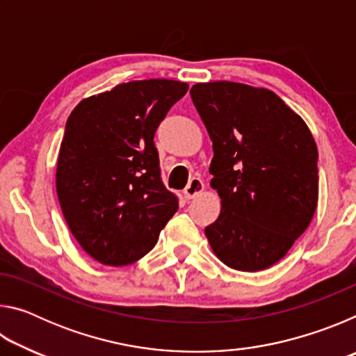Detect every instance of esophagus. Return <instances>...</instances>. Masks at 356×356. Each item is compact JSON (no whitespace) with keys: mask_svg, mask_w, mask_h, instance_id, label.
Instances as JSON below:
<instances>
[{"mask_svg":"<svg viewBox=\"0 0 356 356\" xmlns=\"http://www.w3.org/2000/svg\"><path fill=\"white\" fill-rule=\"evenodd\" d=\"M204 191V182L200 179V177H193L188 185H186L185 188V197L186 200H193V197H196L197 195H201V193Z\"/></svg>","mask_w":356,"mask_h":356,"instance_id":"1","label":"esophagus"}]
</instances>
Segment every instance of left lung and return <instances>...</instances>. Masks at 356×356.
I'll use <instances>...</instances> for the list:
<instances>
[{
    "mask_svg": "<svg viewBox=\"0 0 356 356\" xmlns=\"http://www.w3.org/2000/svg\"><path fill=\"white\" fill-rule=\"evenodd\" d=\"M190 94L213 144L210 186L221 200L206 227L210 248L227 267L261 272L287 254L314 216V136L270 89L210 81Z\"/></svg>",
    "mask_w": 356,
    "mask_h": 356,
    "instance_id": "1",
    "label": "left lung"
}]
</instances>
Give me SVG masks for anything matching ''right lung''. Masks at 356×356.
Segmentation results:
<instances>
[{"label":"right lung","instance_id":"obj_1","mask_svg":"<svg viewBox=\"0 0 356 356\" xmlns=\"http://www.w3.org/2000/svg\"><path fill=\"white\" fill-rule=\"evenodd\" d=\"M188 84L129 81L83 99L59 147L56 191L81 248L104 265L134 264L154 248L177 212L160 179L155 130Z\"/></svg>","mask_w":356,"mask_h":356}]
</instances>
